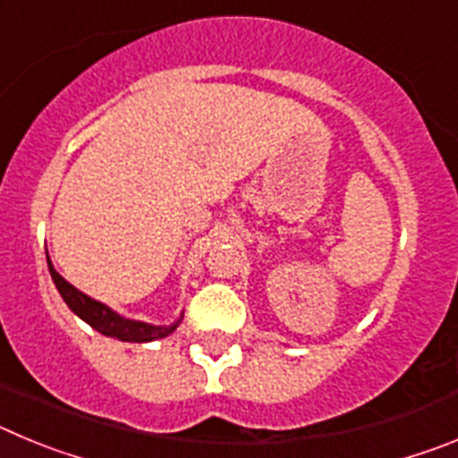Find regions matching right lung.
Instances as JSON below:
<instances>
[{
    "label": "right lung",
    "mask_w": 458,
    "mask_h": 458,
    "mask_svg": "<svg viewBox=\"0 0 458 458\" xmlns=\"http://www.w3.org/2000/svg\"><path fill=\"white\" fill-rule=\"evenodd\" d=\"M47 268H50L52 275V282H55L56 291L62 293L64 302L71 307L75 314H78L82 321H87L93 330H98L100 335L105 337H114L121 339V342H137V344H144V342H156V339H163L167 335H172L176 327H179V321L172 323V326H151V323H144V321H132V318H123L121 314H116L114 310H109L107 305L103 302L93 301L89 298L87 293L78 291L71 282L62 277V275L56 273L55 266H52L50 257H47Z\"/></svg>",
    "instance_id": "right-lung-1"
}]
</instances>
